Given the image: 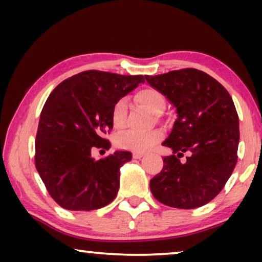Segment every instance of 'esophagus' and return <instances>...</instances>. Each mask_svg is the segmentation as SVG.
Wrapping results in <instances>:
<instances>
[{
	"label": "esophagus",
	"mask_w": 262,
	"mask_h": 262,
	"mask_svg": "<svg viewBox=\"0 0 262 262\" xmlns=\"http://www.w3.org/2000/svg\"><path fill=\"white\" fill-rule=\"evenodd\" d=\"M144 156V152H134V159H142Z\"/></svg>",
	"instance_id": "34e87169"
}]
</instances>
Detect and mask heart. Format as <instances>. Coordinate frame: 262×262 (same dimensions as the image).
Segmentation results:
<instances>
[{
    "label": "heart",
    "instance_id": "b5f03b06",
    "mask_svg": "<svg viewBox=\"0 0 262 262\" xmlns=\"http://www.w3.org/2000/svg\"><path fill=\"white\" fill-rule=\"evenodd\" d=\"M136 101L139 105L145 107L146 110L154 114H160L164 108V98L161 93L155 88H143L138 91L135 95ZM126 117V102L124 100H119L114 103L112 108V124L116 128H121L125 124ZM162 138L160 131L150 132H136L127 131L124 132L117 138V145L121 149L134 150V151H144L155 145Z\"/></svg>",
    "mask_w": 262,
    "mask_h": 262
}]
</instances>
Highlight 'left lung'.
Returning a JSON list of instances; mask_svg holds the SVG:
<instances>
[{"mask_svg":"<svg viewBox=\"0 0 262 262\" xmlns=\"http://www.w3.org/2000/svg\"><path fill=\"white\" fill-rule=\"evenodd\" d=\"M145 80L177 110L171 132L162 143L171 155L164 157L163 169L150 180L152 195L177 209L205 205L223 189L237 162L234 101L220 82L192 68ZM185 152L189 156L180 163Z\"/></svg>","mask_w":262,"mask_h":262,"instance_id":"1","label":"left lung"}]
</instances>
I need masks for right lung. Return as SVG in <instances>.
<instances>
[{
	"label": "right lung",
	"mask_w": 262,
	"mask_h": 262,
	"mask_svg": "<svg viewBox=\"0 0 262 262\" xmlns=\"http://www.w3.org/2000/svg\"><path fill=\"white\" fill-rule=\"evenodd\" d=\"M144 83L143 75L125 76L88 70L63 81L46 100L35 138V167L57 204L71 211L103 207L117 196L120 168L128 151L103 159L94 148L110 149L114 103Z\"/></svg>",
	"instance_id": "right-lung-1"
}]
</instances>
